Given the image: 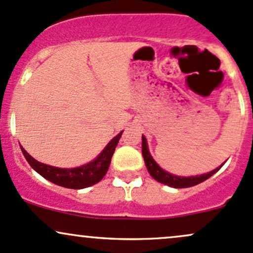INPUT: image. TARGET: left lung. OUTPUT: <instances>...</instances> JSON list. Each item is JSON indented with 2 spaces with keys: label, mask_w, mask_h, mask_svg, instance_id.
Listing matches in <instances>:
<instances>
[{
  "label": "left lung",
  "mask_w": 253,
  "mask_h": 253,
  "mask_svg": "<svg viewBox=\"0 0 253 253\" xmlns=\"http://www.w3.org/2000/svg\"><path fill=\"white\" fill-rule=\"evenodd\" d=\"M141 151H143V157L145 161V165H146L147 171L150 172V175L156 179L157 182L163 183V184L169 185V187L172 188H189V187H194V185L199 184L206 179L210 178L211 176H213L214 173L217 172L223 164L217 167L216 169H214L213 171H210L207 173H202V175H197V176H177L173 175V173L168 172L164 169H162L158 164L156 163V161L153 159V157L151 156L150 151H149V145H147V140L146 138L143 135V143H141Z\"/></svg>",
  "instance_id": "1"
}]
</instances>
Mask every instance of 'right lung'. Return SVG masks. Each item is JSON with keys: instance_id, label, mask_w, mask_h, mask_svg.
<instances>
[{"instance_id": "obj_1", "label": "right lung", "mask_w": 253, "mask_h": 253, "mask_svg": "<svg viewBox=\"0 0 253 253\" xmlns=\"http://www.w3.org/2000/svg\"><path fill=\"white\" fill-rule=\"evenodd\" d=\"M123 132L124 130H121L117 136H114L94 161L81 165L78 168H72V169L56 168L52 167V165L40 163V162L36 161L30 153H27V151L24 147H21L26 161L31 165L32 169L36 170L43 178L54 183V184L60 185V187L69 188V189H83V188H88L90 185L96 184L106 175L110 161H112L113 153H114L115 147H117L119 140L123 135Z\"/></svg>"}]
</instances>
